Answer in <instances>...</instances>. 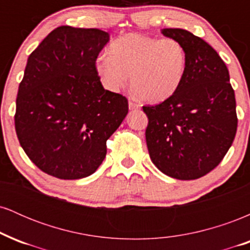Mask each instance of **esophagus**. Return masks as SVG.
<instances>
[{
    "label": "esophagus",
    "mask_w": 250,
    "mask_h": 250,
    "mask_svg": "<svg viewBox=\"0 0 250 250\" xmlns=\"http://www.w3.org/2000/svg\"><path fill=\"white\" fill-rule=\"evenodd\" d=\"M128 105H129V109H130V110H137V109H140L139 104H136V103H134L131 101H129Z\"/></svg>",
    "instance_id": "esophagus-1"
}]
</instances>
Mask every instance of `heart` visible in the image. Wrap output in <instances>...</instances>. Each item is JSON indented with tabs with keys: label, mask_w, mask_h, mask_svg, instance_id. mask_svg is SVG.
Masks as SVG:
<instances>
[{
	"label": "heart",
	"mask_w": 250,
	"mask_h": 250,
	"mask_svg": "<svg viewBox=\"0 0 250 250\" xmlns=\"http://www.w3.org/2000/svg\"><path fill=\"white\" fill-rule=\"evenodd\" d=\"M96 73L108 90L127 85L148 103L167 101L179 90L187 71V51L175 39L127 34L96 59Z\"/></svg>",
	"instance_id": "1"
}]
</instances>
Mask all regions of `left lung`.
Wrapping results in <instances>:
<instances>
[{"instance_id":"obj_1","label":"left lung","mask_w":250,"mask_h":250,"mask_svg":"<svg viewBox=\"0 0 250 250\" xmlns=\"http://www.w3.org/2000/svg\"><path fill=\"white\" fill-rule=\"evenodd\" d=\"M187 51V71L167 101L143 107L151 162L177 180L205 176L222 161L237 129L236 101L226 63L207 42L179 28L162 30Z\"/></svg>"}]
</instances>
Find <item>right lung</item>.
Wrapping results in <instances>:
<instances>
[{
	"label": "right lung",
	"instance_id": "add662e5",
	"mask_svg": "<svg viewBox=\"0 0 250 250\" xmlns=\"http://www.w3.org/2000/svg\"><path fill=\"white\" fill-rule=\"evenodd\" d=\"M109 34L62 25L28 57L16 99L21 147L45 174L77 180L94 174L128 101L103 88L95 62Z\"/></svg>",
	"mask_w": 250,
	"mask_h": 250
}]
</instances>
